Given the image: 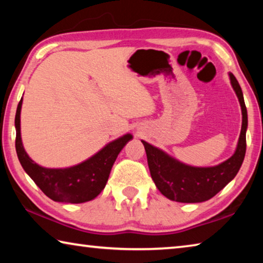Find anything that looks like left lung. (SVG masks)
Listing matches in <instances>:
<instances>
[{"label": "left lung", "mask_w": 263, "mask_h": 263, "mask_svg": "<svg viewBox=\"0 0 263 263\" xmlns=\"http://www.w3.org/2000/svg\"><path fill=\"white\" fill-rule=\"evenodd\" d=\"M230 79L241 105L242 125L237 151L225 162L208 168L186 166L142 140L151 176L160 193L172 201L181 203L208 201L232 181L241 167L246 153L247 109L237 79L232 73H230Z\"/></svg>", "instance_id": "8db88e82"}]
</instances>
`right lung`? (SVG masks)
Segmentation results:
<instances>
[{
    "instance_id": "right-lung-1",
    "label": "right lung",
    "mask_w": 263,
    "mask_h": 263,
    "mask_svg": "<svg viewBox=\"0 0 263 263\" xmlns=\"http://www.w3.org/2000/svg\"><path fill=\"white\" fill-rule=\"evenodd\" d=\"M21 108L22 100L17 106L16 152L20 162L28 175L34 181L47 197L55 202L83 203L94 199L100 195L108 182L111 168L131 135H125L102 148L94 157L77 166L64 169L41 167L29 158L21 139Z\"/></svg>"
}]
</instances>
